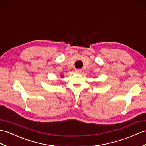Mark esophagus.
Here are the masks:
<instances>
[{
    "label": "esophagus",
    "mask_w": 146,
    "mask_h": 146,
    "mask_svg": "<svg viewBox=\"0 0 146 146\" xmlns=\"http://www.w3.org/2000/svg\"><path fill=\"white\" fill-rule=\"evenodd\" d=\"M81 72H82V70H80V69H78V70H75V72L77 73H81Z\"/></svg>",
    "instance_id": "obj_1"
}]
</instances>
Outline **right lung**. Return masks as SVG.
I'll return each instance as SVG.
<instances>
[{
	"label": "right lung",
	"instance_id": "obj_1",
	"mask_svg": "<svg viewBox=\"0 0 146 146\" xmlns=\"http://www.w3.org/2000/svg\"><path fill=\"white\" fill-rule=\"evenodd\" d=\"M63 74H62V75H61V77H63Z\"/></svg>",
	"mask_w": 146,
	"mask_h": 146
}]
</instances>
